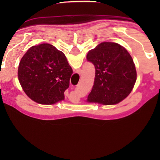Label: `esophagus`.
Instances as JSON below:
<instances>
[{
    "mask_svg": "<svg viewBox=\"0 0 160 160\" xmlns=\"http://www.w3.org/2000/svg\"><path fill=\"white\" fill-rule=\"evenodd\" d=\"M78 74L82 73V71H81V70H78Z\"/></svg>",
    "mask_w": 160,
    "mask_h": 160,
    "instance_id": "1",
    "label": "esophagus"
}]
</instances>
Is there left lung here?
Returning a JSON list of instances; mask_svg holds the SVG:
<instances>
[{
    "mask_svg": "<svg viewBox=\"0 0 160 160\" xmlns=\"http://www.w3.org/2000/svg\"><path fill=\"white\" fill-rule=\"evenodd\" d=\"M88 62L95 68V76L88 101L105 105L116 104L128 97L136 81L132 57L117 43L103 42L90 50Z\"/></svg>",
    "mask_w": 160,
    "mask_h": 160,
    "instance_id": "1",
    "label": "left lung"
}]
</instances>
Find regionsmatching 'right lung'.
<instances>
[{"label":"right lung","mask_w":160,"mask_h":160,"mask_svg":"<svg viewBox=\"0 0 160 160\" xmlns=\"http://www.w3.org/2000/svg\"><path fill=\"white\" fill-rule=\"evenodd\" d=\"M73 71L63 52L49 43L33 46L19 62L18 78L28 97L41 104L64 99Z\"/></svg>","instance_id":"1"}]
</instances>
